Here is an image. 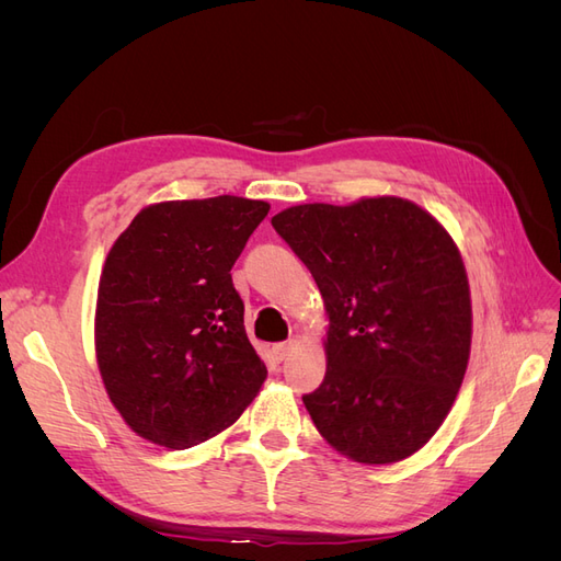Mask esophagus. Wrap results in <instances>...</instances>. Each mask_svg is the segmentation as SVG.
Masks as SVG:
<instances>
[{"label":"esophagus","mask_w":561,"mask_h":561,"mask_svg":"<svg viewBox=\"0 0 561 561\" xmlns=\"http://www.w3.org/2000/svg\"><path fill=\"white\" fill-rule=\"evenodd\" d=\"M293 348H295V342H293V339H290V342H280V344H276V346H274L276 360H278V363H283V360L287 358V355L293 353Z\"/></svg>","instance_id":"obj_1"}]
</instances>
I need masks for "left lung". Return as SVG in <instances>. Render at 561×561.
Returning a JSON list of instances; mask_svg holds the SVG:
<instances>
[{
    "label": "left lung",
    "mask_w": 561,
    "mask_h": 561,
    "mask_svg": "<svg viewBox=\"0 0 561 561\" xmlns=\"http://www.w3.org/2000/svg\"><path fill=\"white\" fill-rule=\"evenodd\" d=\"M271 225L330 313L328 371L301 396L320 435L358 463H396L449 414L470 355V290L451 236L414 203H307Z\"/></svg>",
    "instance_id": "obj_1"
}]
</instances>
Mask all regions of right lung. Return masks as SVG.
I'll use <instances>...</instances> for the list:
<instances>
[{"label":"right lung","instance_id":"add662e5","mask_svg":"<svg viewBox=\"0 0 561 561\" xmlns=\"http://www.w3.org/2000/svg\"><path fill=\"white\" fill-rule=\"evenodd\" d=\"M268 215L239 196L168 201L135 215L98 287L95 353L128 426L190 449L243 414L266 365L243 328L231 266Z\"/></svg>","mask_w":561,"mask_h":561}]
</instances>
